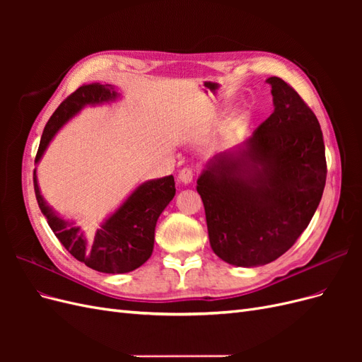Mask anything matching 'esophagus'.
<instances>
[{"label":"esophagus","mask_w":362,"mask_h":362,"mask_svg":"<svg viewBox=\"0 0 362 362\" xmlns=\"http://www.w3.org/2000/svg\"><path fill=\"white\" fill-rule=\"evenodd\" d=\"M193 170L189 169V168H184L180 175H178V180L182 182V184H190L193 181Z\"/></svg>","instance_id":"34e87169"}]
</instances>
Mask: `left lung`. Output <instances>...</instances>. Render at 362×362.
Returning <instances> with one entry per match:
<instances>
[{"label":"left lung","instance_id":"8db88e82","mask_svg":"<svg viewBox=\"0 0 362 362\" xmlns=\"http://www.w3.org/2000/svg\"><path fill=\"white\" fill-rule=\"evenodd\" d=\"M266 83L273 113L242 144L208 160L196 185L211 249L237 267L286 254L311 222L326 182L319 120L286 81Z\"/></svg>","mask_w":362,"mask_h":362}]
</instances>
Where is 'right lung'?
Listing matches in <instances>:
<instances>
[{"label":"right lung","instance_id":"1","mask_svg":"<svg viewBox=\"0 0 362 362\" xmlns=\"http://www.w3.org/2000/svg\"><path fill=\"white\" fill-rule=\"evenodd\" d=\"M122 96L112 84L92 83L76 89L64 100L43 129L36 164L42 160L52 139L86 107L112 104ZM36 199L52 233L72 257L87 267L103 273H128L149 259L154 250L156 225L160 214L175 196L172 175L139 184L95 233H86L75 221L62 217L42 196L35 169Z\"/></svg>","mask_w":362,"mask_h":362}]
</instances>
